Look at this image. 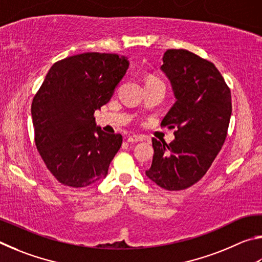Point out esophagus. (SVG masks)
Segmentation results:
<instances>
[{
	"label": "esophagus",
	"mask_w": 262,
	"mask_h": 262,
	"mask_svg": "<svg viewBox=\"0 0 262 262\" xmlns=\"http://www.w3.org/2000/svg\"><path fill=\"white\" fill-rule=\"evenodd\" d=\"M139 141H143V137L140 136H130L127 138V143H131V144H136V143H139Z\"/></svg>",
	"instance_id": "obj_1"
}]
</instances>
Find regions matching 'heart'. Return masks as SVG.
Here are the masks:
<instances>
[{
	"mask_svg": "<svg viewBox=\"0 0 262 262\" xmlns=\"http://www.w3.org/2000/svg\"><path fill=\"white\" fill-rule=\"evenodd\" d=\"M152 80H159V79H157V78H154V77H150V78H148L147 81H152Z\"/></svg>",
	"mask_w": 262,
	"mask_h": 262,
	"instance_id": "1",
	"label": "heart"
}]
</instances>
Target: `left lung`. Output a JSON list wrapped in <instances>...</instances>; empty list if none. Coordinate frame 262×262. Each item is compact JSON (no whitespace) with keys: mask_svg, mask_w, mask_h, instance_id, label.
<instances>
[{"mask_svg":"<svg viewBox=\"0 0 262 262\" xmlns=\"http://www.w3.org/2000/svg\"><path fill=\"white\" fill-rule=\"evenodd\" d=\"M176 102L161 125L175 128L170 144L152 139L154 155L146 176L169 191L195 184L212 166L226 140L232 112L231 93L212 62L185 49L163 55Z\"/></svg>","mask_w":262,"mask_h":262,"instance_id":"8db88e82","label":"left lung"}]
</instances>
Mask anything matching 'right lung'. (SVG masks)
<instances>
[{"mask_svg":"<svg viewBox=\"0 0 262 262\" xmlns=\"http://www.w3.org/2000/svg\"><path fill=\"white\" fill-rule=\"evenodd\" d=\"M128 68L117 54L84 53L53 64L32 102L36 149L63 185L102 181L121 148L119 134L96 126L94 112L109 102Z\"/></svg>","mask_w":262,"mask_h":262,"instance_id":"obj_1","label":"right lung"}]
</instances>
